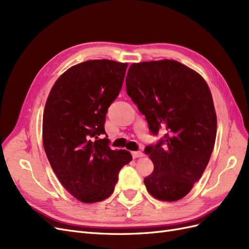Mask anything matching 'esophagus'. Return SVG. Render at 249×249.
Returning a JSON list of instances; mask_svg holds the SVG:
<instances>
[{"instance_id": "esophagus-1", "label": "esophagus", "mask_w": 249, "mask_h": 249, "mask_svg": "<svg viewBox=\"0 0 249 249\" xmlns=\"http://www.w3.org/2000/svg\"><path fill=\"white\" fill-rule=\"evenodd\" d=\"M132 156L134 159H137V158H140L143 156V153L141 152V150H137V152H132Z\"/></svg>"}]
</instances>
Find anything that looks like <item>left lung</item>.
<instances>
[{"mask_svg": "<svg viewBox=\"0 0 249 249\" xmlns=\"http://www.w3.org/2000/svg\"><path fill=\"white\" fill-rule=\"evenodd\" d=\"M125 85L150 132L167 131L144 150L154 163L144 178L147 191L163 201L183 198L201 178L215 144L217 117L207 82L188 66L164 59L133 63Z\"/></svg>", "mask_w": 249, "mask_h": 249, "instance_id": "8db88e82", "label": "left lung"}]
</instances>
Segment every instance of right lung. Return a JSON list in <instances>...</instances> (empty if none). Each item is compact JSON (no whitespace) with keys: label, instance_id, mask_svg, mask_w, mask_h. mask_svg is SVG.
<instances>
[{"label":"right lung","instance_id":"add662e5","mask_svg":"<svg viewBox=\"0 0 249 249\" xmlns=\"http://www.w3.org/2000/svg\"><path fill=\"white\" fill-rule=\"evenodd\" d=\"M127 63L88 60L63 72L52 87L42 118V142L60 183L86 203L108 198L118 173L132 161L125 149L112 150L105 120L120 92Z\"/></svg>","mask_w":249,"mask_h":249}]
</instances>
